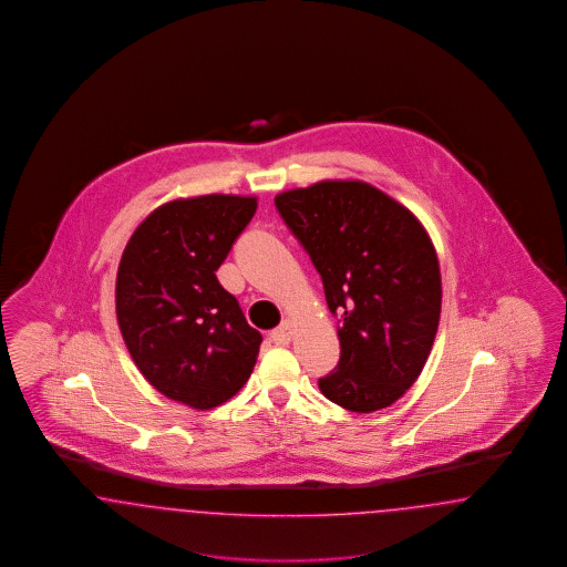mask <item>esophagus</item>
Returning <instances> with one entry per match:
<instances>
[{
    "label": "esophagus",
    "mask_w": 567,
    "mask_h": 567,
    "mask_svg": "<svg viewBox=\"0 0 567 567\" xmlns=\"http://www.w3.org/2000/svg\"><path fill=\"white\" fill-rule=\"evenodd\" d=\"M291 340H293V322H291V320H285V322L274 331L272 341L274 343H278V346H287Z\"/></svg>",
    "instance_id": "34e87169"
}]
</instances>
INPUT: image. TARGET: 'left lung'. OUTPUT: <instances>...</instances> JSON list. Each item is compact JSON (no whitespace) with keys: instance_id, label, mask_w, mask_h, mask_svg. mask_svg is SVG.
Here are the masks:
<instances>
[{"instance_id":"8db88e82","label":"left lung","mask_w":567,"mask_h":567,"mask_svg":"<svg viewBox=\"0 0 567 567\" xmlns=\"http://www.w3.org/2000/svg\"><path fill=\"white\" fill-rule=\"evenodd\" d=\"M340 317V364L320 392L354 413L396 403L429 361L441 318L432 238L408 206L361 179H324L274 198Z\"/></svg>"}]
</instances>
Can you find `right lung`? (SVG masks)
Masks as SVG:
<instances>
[{"label": "right lung", "instance_id": "right-lung-1", "mask_svg": "<svg viewBox=\"0 0 567 567\" xmlns=\"http://www.w3.org/2000/svg\"><path fill=\"white\" fill-rule=\"evenodd\" d=\"M257 196L159 204L133 231L115 276L120 333L143 378L185 408H219L249 382L261 333L215 272Z\"/></svg>", "mask_w": 567, "mask_h": 567}]
</instances>
